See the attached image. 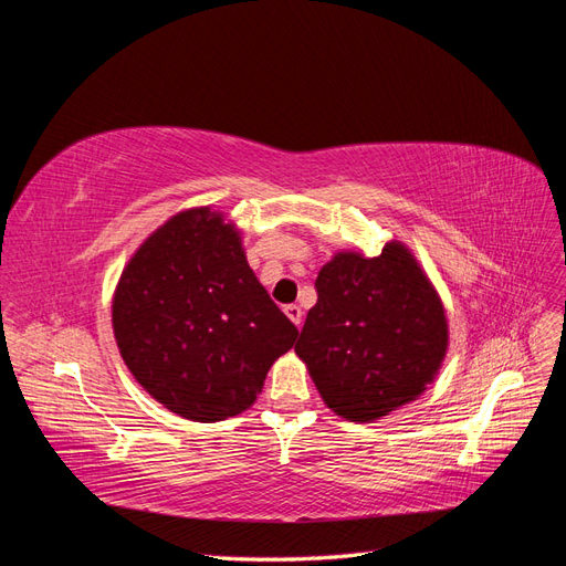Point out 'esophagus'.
I'll return each instance as SVG.
<instances>
[{
  "label": "esophagus",
  "instance_id": "34e87169",
  "mask_svg": "<svg viewBox=\"0 0 566 566\" xmlns=\"http://www.w3.org/2000/svg\"><path fill=\"white\" fill-rule=\"evenodd\" d=\"M285 314H287V318L293 321V323L297 325V328H300L302 316H304V314H302V310H300V306H297V304H287V306H285Z\"/></svg>",
  "mask_w": 566,
  "mask_h": 566
}]
</instances>
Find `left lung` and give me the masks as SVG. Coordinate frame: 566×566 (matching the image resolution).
Instances as JSON below:
<instances>
[{
	"label": "left lung",
	"instance_id": "left-lung-1",
	"mask_svg": "<svg viewBox=\"0 0 566 566\" xmlns=\"http://www.w3.org/2000/svg\"><path fill=\"white\" fill-rule=\"evenodd\" d=\"M316 306L295 345L325 406L368 422L420 397L449 345L443 306L401 243L339 252L318 271Z\"/></svg>",
	"mask_w": 566,
	"mask_h": 566
}]
</instances>
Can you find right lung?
<instances>
[{
    "instance_id": "add662e5",
    "label": "right lung",
    "mask_w": 566,
    "mask_h": 566,
    "mask_svg": "<svg viewBox=\"0 0 566 566\" xmlns=\"http://www.w3.org/2000/svg\"><path fill=\"white\" fill-rule=\"evenodd\" d=\"M113 331L136 382L198 422L250 408L297 337L241 235L210 208L179 212L136 250L115 290Z\"/></svg>"
}]
</instances>
